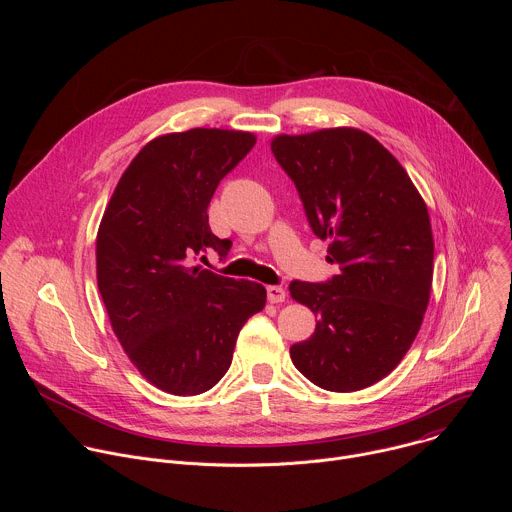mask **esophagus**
Segmentation results:
<instances>
[{
	"instance_id": "obj_1",
	"label": "esophagus",
	"mask_w": 512,
	"mask_h": 512,
	"mask_svg": "<svg viewBox=\"0 0 512 512\" xmlns=\"http://www.w3.org/2000/svg\"><path fill=\"white\" fill-rule=\"evenodd\" d=\"M267 300L271 304H281L285 302V289L281 285H269L267 287Z\"/></svg>"
}]
</instances>
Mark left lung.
I'll return each mask as SVG.
<instances>
[{
	"instance_id": "left-lung-1",
	"label": "left lung",
	"mask_w": 512,
	"mask_h": 512,
	"mask_svg": "<svg viewBox=\"0 0 512 512\" xmlns=\"http://www.w3.org/2000/svg\"><path fill=\"white\" fill-rule=\"evenodd\" d=\"M271 152L338 265L324 283H289L291 298L318 316L314 334L289 348L291 362L326 391L371 387L401 362L429 304L427 206L395 156L360 129L283 133Z\"/></svg>"
}]
</instances>
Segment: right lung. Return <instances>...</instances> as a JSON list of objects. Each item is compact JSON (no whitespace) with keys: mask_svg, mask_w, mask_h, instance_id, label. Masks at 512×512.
I'll return each mask as SVG.
<instances>
[{"mask_svg":"<svg viewBox=\"0 0 512 512\" xmlns=\"http://www.w3.org/2000/svg\"><path fill=\"white\" fill-rule=\"evenodd\" d=\"M235 129H188L143 145L105 208L97 233V285L111 328L137 371L172 395H200L231 367L245 322L265 308L261 283L216 275L196 257L212 235L208 204L255 145Z\"/></svg>","mask_w":512,"mask_h":512,"instance_id":"obj_1","label":"right lung"}]
</instances>
